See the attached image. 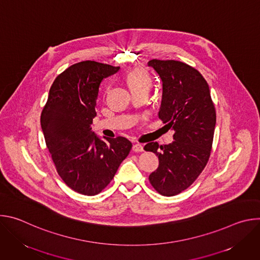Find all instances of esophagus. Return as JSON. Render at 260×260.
<instances>
[{
    "mask_svg": "<svg viewBox=\"0 0 260 260\" xmlns=\"http://www.w3.org/2000/svg\"><path fill=\"white\" fill-rule=\"evenodd\" d=\"M133 151L134 152H143L144 151V147L141 144H135L133 145Z\"/></svg>",
    "mask_w": 260,
    "mask_h": 260,
    "instance_id": "obj_1",
    "label": "esophagus"
}]
</instances>
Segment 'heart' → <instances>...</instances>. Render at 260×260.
<instances>
[{"label":"heart","mask_w":260,"mask_h":260,"mask_svg":"<svg viewBox=\"0 0 260 260\" xmlns=\"http://www.w3.org/2000/svg\"><path fill=\"white\" fill-rule=\"evenodd\" d=\"M126 82L131 91L137 89H149L151 80L148 74L141 69L131 71L126 75Z\"/></svg>","instance_id":"heart-1"}]
</instances>
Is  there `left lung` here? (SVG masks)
I'll use <instances>...</instances> for the list:
<instances>
[{
  "label": "left lung",
  "instance_id": "left-lung-1",
  "mask_svg": "<svg viewBox=\"0 0 260 260\" xmlns=\"http://www.w3.org/2000/svg\"><path fill=\"white\" fill-rule=\"evenodd\" d=\"M148 66L162 82L159 119L174 131L171 144L151 142L144 147L159 160L149 181L161 196L173 197L188 188L205 169L212 149L216 111L209 85L194 68L159 59L150 60Z\"/></svg>",
  "mask_w": 260,
  "mask_h": 260
}]
</instances>
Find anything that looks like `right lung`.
Here are the masks:
<instances>
[{"label":"right lung","instance_id":"obj_1","mask_svg":"<svg viewBox=\"0 0 260 260\" xmlns=\"http://www.w3.org/2000/svg\"><path fill=\"white\" fill-rule=\"evenodd\" d=\"M119 69L93 60L72 64L55 78L41 114L42 132L58 175L84 196L100 193L132 149L127 139L103 140L90 127L101 82Z\"/></svg>","mask_w":260,"mask_h":260}]
</instances>
